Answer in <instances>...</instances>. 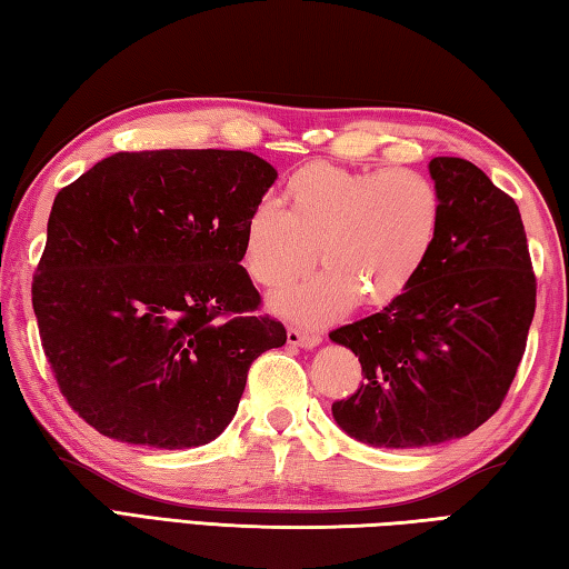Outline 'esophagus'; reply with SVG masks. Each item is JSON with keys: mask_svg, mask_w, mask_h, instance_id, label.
Instances as JSON below:
<instances>
[{"mask_svg": "<svg viewBox=\"0 0 569 569\" xmlns=\"http://www.w3.org/2000/svg\"><path fill=\"white\" fill-rule=\"evenodd\" d=\"M286 338L291 345H298V348H316V345H320L318 332H308V330H300V328H288Z\"/></svg>", "mask_w": 569, "mask_h": 569, "instance_id": "esophagus-1", "label": "esophagus"}]
</instances>
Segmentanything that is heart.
Instances as JSON below:
<instances>
[{"label": "heart", "mask_w": 569, "mask_h": 569, "mask_svg": "<svg viewBox=\"0 0 569 569\" xmlns=\"http://www.w3.org/2000/svg\"><path fill=\"white\" fill-rule=\"evenodd\" d=\"M443 224V199L415 170L303 164L283 184V209L256 204L241 229V263L278 291L318 259L326 269L273 298V310L318 326L365 306H387L425 269Z\"/></svg>", "instance_id": "heart-1"}]
</instances>
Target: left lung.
Returning a JSON list of instances; mask_svg holds the SVG:
<instances>
[{"label":"left lung","mask_w":569,"mask_h":569,"mask_svg":"<svg viewBox=\"0 0 569 569\" xmlns=\"http://www.w3.org/2000/svg\"><path fill=\"white\" fill-rule=\"evenodd\" d=\"M429 172L443 224L427 266L380 313L330 332L365 375L332 417L370 447H433L491 419L536 316L538 283L513 197L469 160L433 158Z\"/></svg>","instance_id":"obj_1"}]
</instances>
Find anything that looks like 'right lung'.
Listing matches in <instances>:
<instances>
[{
    "mask_svg": "<svg viewBox=\"0 0 569 569\" xmlns=\"http://www.w3.org/2000/svg\"><path fill=\"white\" fill-rule=\"evenodd\" d=\"M276 177L243 150L116 152L56 194L31 303L61 395L103 437L209 443L286 342L241 266Z\"/></svg>",
    "mask_w": 569,
    "mask_h": 569,
    "instance_id": "right-lung-1",
    "label": "right lung"
}]
</instances>
